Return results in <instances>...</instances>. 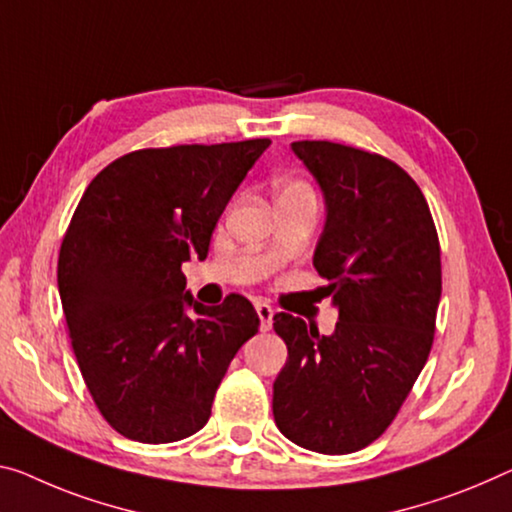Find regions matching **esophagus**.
I'll return each instance as SVG.
<instances>
[{
    "label": "esophagus",
    "instance_id": "obj_1",
    "mask_svg": "<svg viewBox=\"0 0 512 512\" xmlns=\"http://www.w3.org/2000/svg\"><path fill=\"white\" fill-rule=\"evenodd\" d=\"M256 313L258 318H261V329L263 332H267V329L272 327V318H274V309L267 302L263 300H256Z\"/></svg>",
    "mask_w": 512,
    "mask_h": 512
}]
</instances>
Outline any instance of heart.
<instances>
[{
	"label": "heart",
	"mask_w": 512,
	"mask_h": 512,
	"mask_svg": "<svg viewBox=\"0 0 512 512\" xmlns=\"http://www.w3.org/2000/svg\"><path fill=\"white\" fill-rule=\"evenodd\" d=\"M279 196H313V192L309 185L302 183V180H290V183L281 187Z\"/></svg>",
	"instance_id": "1"
}]
</instances>
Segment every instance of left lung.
I'll return each instance as SVG.
<instances>
[{
    "label": "left lung",
    "instance_id": "obj_1",
    "mask_svg": "<svg viewBox=\"0 0 512 512\" xmlns=\"http://www.w3.org/2000/svg\"><path fill=\"white\" fill-rule=\"evenodd\" d=\"M325 194L313 265L338 309L334 334L274 316L288 345L274 380L277 428L297 446L345 455L396 419L426 366L442 297V258L428 201L387 157L334 141H293Z\"/></svg>",
    "mask_w": 512,
    "mask_h": 512
}]
</instances>
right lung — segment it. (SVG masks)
<instances>
[{"instance_id":"add662e5","label":"right lung","mask_w":512,"mask_h":512,"mask_svg":"<svg viewBox=\"0 0 512 512\" xmlns=\"http://www.w3.org/2000/svg\"><path fill=\"white\" fill-rule=\"evenodd\" d=\"M267 146L141 148L107 164L77 203L59 251L61 306L86 389L123 437L169 444L201 430L235 352L258 332L247 297L203 306L180 267L208 256Z\"/></svg>"}]
</instances>
